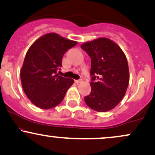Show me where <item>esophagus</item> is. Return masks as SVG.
Masks as SVG:
<instances>
[{
    "label": "esophagus",
    "mask_w": 155,
    "mask_h": 155,
    "mask_svg": "<svg viewBox=\"0 0 155 155\" xmlns=\"http://www.w3.org/2000/svg\"><path fill=\"white\" fill-rule=\"evenodd\" d=\"M75 82L77 84H79L82 82V79H79V80H75Z\"/></svg>",
    "instance_id": "34e87169"
}]
</instances>
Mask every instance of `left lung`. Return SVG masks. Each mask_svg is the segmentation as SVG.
Returning <instances> with one entry per match:
<instances>
[{"label":"left lung","mask_w":155,"mask_h":155,"mask_svg":"<svg viewBox=\"0 0 155 155\" xmlns=\"http://www.w3.org/2000/svg\"><path fill=\"white\" fill-rule=\"evenodd\" d=\"M81 48L91 58L92 90L84 101L91 109L106 112L122 100L129 82L126 55L114 42L105 37L86 42Z\"/></svg>","instance_id":"8db88e82"}]
</instances>
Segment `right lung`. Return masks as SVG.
Here are the masks:
<instances>
[{
	"label": "right lung",
	"instance_id": "add662e5",
	"mask_svg": "<svg viewBox=\"0 0 155 155\" xmlns=\"http://www.w3.org/2000/svg\"><path fill=\"white\" fill-rule=\"evenodd\" d=\"M77 42L55 33L42 36L28 50L21 69V81L26 95L37 107L50 109L63 101L74 79L57 74L63 55Z\"/></svg>",
	"mask_w": 155,
	"mask_h": 155
}]
</instances>
